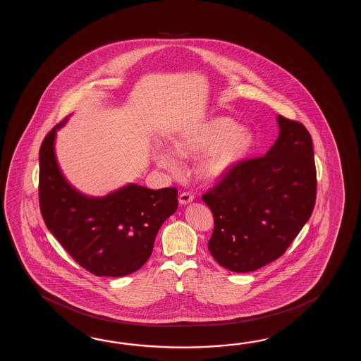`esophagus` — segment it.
I'll use <instances>...</instances> for the list:
<instances>
[{
  "mask_svg": "<svg viewBox=\"0 0 361 361\" xmlns=\"http://www.w3.org/2000/svg\"><path fill=\"white\" fill-rule=\"evenodd\" d=\"M193 199H195V196H193V193H192V192L184 191L179 195V202H180L182 205L190 204L191 201H193Z\"/></svg>",
  "mask_w": 361,
  "mask_h": 361,
  "instance_id": "obj_1",
  "label": "esophagus"
}]
</instances>
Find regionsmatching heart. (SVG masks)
<instances>
[{
	"label": "heart",
	"mask_w": 361,
	"mask_h": 361,
	"mask_svg": "<svg viewBox=\"0 0 361 361\" xmlns=\"http://www.w3.org/2000/svg\"><path fill=\"white\" fill-rule=\"evenodd\" d=\"M179 157H196L201 153L197 173L207 180L227 176L252 152V131L228 117L216 116L182 131L173 142ZM157 162L166 169H177V159L169 151L156 154Z\"/></svg>",
	"instance_id": "obj_1"
}]
</instances>
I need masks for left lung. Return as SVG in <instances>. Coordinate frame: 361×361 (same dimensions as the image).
Returning a JSON list of instances; mask_svg holds the SVG:
<instances>
[{"label":"left lung","instance_id":"8db88e82","mask_svg":"<svg viewBox=\"0 0 361 361\" xmlns=\"http://www.w3.org/2000/svg\"><path fill=\"white\" fill-rule=\"evenodd\" d=\"M269 152L245 159L202 195L214 216L209 252L224 269L250 272L280 258L312 214L316 166L303 123L277 116Z\"/></svg>","mask_w":361,"mask_h":361}]
</instances>
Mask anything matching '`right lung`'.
I'll list each match as a JSON object with an SVG mask.
<instances>
[{"label":"right lung","mask_w":361,"mask_h":361,"mask_svg":"<svg viewBox=\"0 0 361 361\" xmlns=\"http://www.w3.org/2000/svg\"><path fill=\"white\" fill-rule=\"evenodd\" d=\"M39 148V210L47 230L82 269L97 276H126L151 257L162 223L178 207V190L129 184L104 197L77 192L61 176L55 133Z\"/></svg>","instance_id":"1"}]
</instances>
